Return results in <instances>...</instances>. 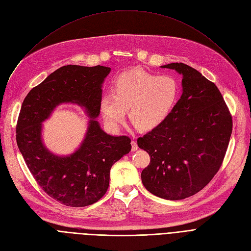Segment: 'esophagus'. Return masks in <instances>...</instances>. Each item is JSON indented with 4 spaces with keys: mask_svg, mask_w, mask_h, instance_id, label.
Wrapping results in <instances>:
<instances>
[{
    "mask_svg": "<svg viewBox=\"0 0 251 251\" xmlns=\"http://www.w3.org/2000/svg\"><path fill=\"white\" fill-rule=\"evenodd\" d=\"M131 146H132V148H131V151H136L137 150H138V146H137V143L133 140V141H131Z\"/></svg>",
    "mask_w": 251,
    "mask_h": 251,
    "instance_id": "34e87169",
    "label": "esophagus"
}]
</instances>
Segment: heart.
Wrapping results in <instances>:
<instances>
[{
  "instance_id": "b5f03b06",
  "label": "heart",
  "mask_w": 251,
  "mask_h": 251,
  "mask_svg": "<svg viewBox=\"0 0 251 251\" xmlns=\"http://www.w3.org/2000/svg\"><path fill=\"white\" fill-rule=\"evenodd\" d=\"M113 91L114 95H104L100 100V112L108 125L119 128L128 111L137 129L150 131L160 126L173 110L179 84L170 75L156 76L134 69L117 78Z\"/></svg>"
}]
</instances>
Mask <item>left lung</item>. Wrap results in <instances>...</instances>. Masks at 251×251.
I'll use <instances>...</instances> for the list:
<instances>
[{"instance_id":"obj_1","label":"left lung","mask_w":251,"mask_h":251,"mask_svg":"<svg viewBox=\"0 0 251 251\" xmlns=\"http://www.w3.org/2000/svg\"><path fill=\"white\" fill-rule=\"evenodd\" d=\"M162 68L182 75V96L166 120L139 137L150 165L141 180L151 193L168 201L194 195L219 171L232 133V117L215 83L183 63Z\"/></svg>"}]
</instances>
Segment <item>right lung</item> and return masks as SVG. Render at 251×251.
Instances as JSON below:
<instances>
[{"label":"right lung","instance_id":"add662e5","mask_svg":"<svg viewBox=\"0 0 251 251\" xmlns=\"http://www.w3.org/2000/svg\"><path fill=\"white\" fill-rule=\"evenodd\" d=\"M111 72L103 66H63L32 88L22 102L16 128L19 151L38 185L55 201L87 206L107 192L112 166L131 151L128 136H113L100 128L102 83ZM63 103L82 106L90 118L79 147L67 156L51 153L42 140V123Z\"/></svg>","mask_w":251,"mask_h":251}]
</instances>
